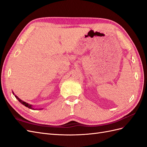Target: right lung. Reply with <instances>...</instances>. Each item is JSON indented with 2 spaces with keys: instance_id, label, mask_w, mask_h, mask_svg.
<instances>
[{
  "instance_id": "add662e5",
  "label": "right lung",
  "mask_w": 147,
  "mask_h": 147,
  "mask_svg": "<svg viewBox=\"0 0 147 147\" xmlns=\"http://www.w3.org/2000/svg\"><path fill=\"white\" fill-rule=\"evenodd\" d=\"M15 97H16V98L18 100V101L20 102V103H21L22 104L24 105V106L27 107H28V108H29V109H34L32 108V106H31V105H29V104H28V103H26V102H25L23 101L22 100H21V99H19L18 97L16 96H15Z\"/></svg>"
}]
</instances>
